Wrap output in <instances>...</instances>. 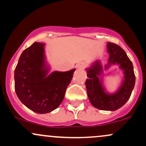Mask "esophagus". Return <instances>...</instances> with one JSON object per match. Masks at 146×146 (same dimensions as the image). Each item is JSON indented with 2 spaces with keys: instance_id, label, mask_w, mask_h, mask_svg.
Here are the masks:
<instances>
[{
  "instance_id": "1",
  "label": "esophagus",
  "mask_w": 146,
  "mask_h": 146,
  "mask_svg": "<svg viewBox=\"0 0 146 146\" xmlns=\"http://www.w3.org/2000/svg\"><path fill=\"white\" fill-rule=\"evenodd\" d=\"M85 66H86V64H85L84 62H80L76 64V68L78 69H83L85 67Z\"/></svg>"
}]
</instances>
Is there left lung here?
<instances>
[{
	"mask_svg": "<svg viewBox=\"0 0 146 146\" xmlns=\"http://www.w3.org/2000/svg\"><path fill=\"white\" fill-rule=\"evenodd\" d=\"M109 54L108 62L104 66L97 60L90 67L86 68V87L90 103L96 108L102 110L115 111L126 103L135 84V75L132 62L124 50L111 42L106 44ZM117 65L123 72L124 78L120 86L114 93L107 91L103 84L102 73L113 66Z\"/></svg>",
	"mask_w": 146,
	"mask_h": 146,
	"instance_id": "left-lung-1",
	"label": "left lung"
}]
</instances>
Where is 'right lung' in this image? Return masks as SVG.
<instances>
[{"mask_svg": "<svg viewBox=\"0 0 146 146\" xmlns=\"http://www.w3.org/2000/svg\"><path fill=\"white\" fill-rule=\"evenodd\" d=\"M44 47V43L34 42L26 48L14 71L18 99L29 109L39 114L50 113L59 106L75 71L73 68L50 73Z\"/></svg>", "mask_w": 146, "mask_h": 146, "instance_id": "add662e5", "label": "right lung"}]
</instances>
